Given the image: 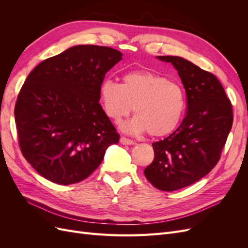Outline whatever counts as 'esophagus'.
Wrapping results in <instances>:
<instances>
[{"label":"esophagus","instance_id":"1","mask_svg":"<svg viewBox=\"0 0 248 248\" xmlns=\"http://www.w3.org/2000/svg\"><path fill=\"white\" fill-rule=\"evenodd\" d=\"M120 141H121V144L123 145H133L134 141L130 139H127L125 137H121V139H120Z\"/></svg>","mask_w":248,"mask_h":248}]
</instances>
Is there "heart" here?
<instances>
[{"mask_svg": "<svg viewBox=\"0 0 248 248\" xmlns=\"http://www.w3.org/2000/svg\"><path fill=\"white\" fill-rule=\"evenodd\" d=\"M122 80L107 78L100 86L102 107L111 120L121 122L134 108L137 116L123 126L125 131L163 137L175 130L186 107L185 92L178 82L148 70L127 72Z\"/></svg>", "mask_w": 248, "mask_h": 248, "instance_id": "b5f03b06", "label": "heart"}]
</instances>
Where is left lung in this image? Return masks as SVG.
I'll return each instance as SVG.
<instances>
[{"label": "left lung", "mask_w": 248, "mask_h": 248, "mask_svg": "<svg viewBox=\"0 0 248 248\" xmlns=\"http://www.w3.org/2000/svg\"><path fill=\"white\" fill-rule=\"evenodd\" d=\"M157 58L178 70L185 88L187 109L176 131L153 142L154 159L144 174L157 189L174 191L212 170L220 159L234 118L231 100L214 74L183 58Z\"/></svg>", "instance_id": "8db88e82"}]
</instances>
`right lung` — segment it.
I'll list each match as a JSON object with an SVG mask.
<instances>
[{"instance_id":"add662e5","label":"right lung","mask_w":248,"mask_h":248,"mask_svg":"<svg viewBox=\"0 0 248 248\" xmlns=\"http://www.w3.org/2000/svg\"><path fill=\"white\" fill-rule=\"evenodd\" d=\"M121 59L111 47L77 46L29 74L14 116L20 151L42 177L61 185L78 183L119 141L98 101L104 77Z\"/></svg>"}]
</instances>
